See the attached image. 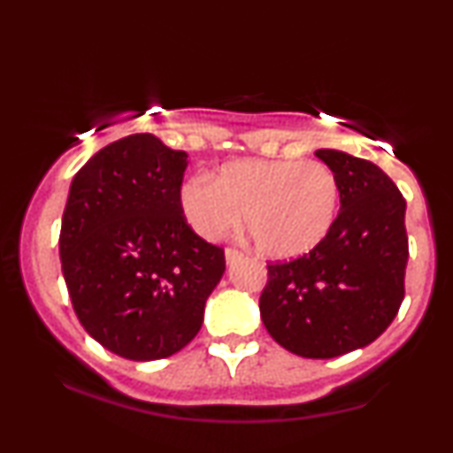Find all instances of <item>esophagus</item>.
<instances>
[{
	"instance_id": "1",
	"label": "esophagus",
	"mask_w": 453,
	"mask_h": 453,
	"mask_svg": "<svg viewBox=\"0 0 453 453\" xmlns=\"http://www.w3.org/2000/svg\"><path fill=\"white\" fill-rule=\"evenodd\" d=\"M241 257H242V253L238 251V249H234V247H227V249H226V259H227V264L236 262V259H241Z\"/></svg>"
}]
</instances>
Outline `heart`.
Instances as JSON below:
<instances>
[{"instance_id":"1","label":"heart","mask_w":453,"mask_h":453,"mask_svg":"<svg viewBox=\"0 0 453 453\" xmlns=\"http://www.w3.org/2000/svg\"><path fill=\"white\" fill-rule=\"evenodd\" d=\"M187 226L206 241H219L242 221L257 251L289 259L315 249L339 215L341 187L324 161L241 159L180 187Z\"/></svg>"}]
</instances>
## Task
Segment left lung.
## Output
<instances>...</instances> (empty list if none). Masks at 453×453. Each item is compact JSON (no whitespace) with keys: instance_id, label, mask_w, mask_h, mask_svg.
I'll list each match as a JSON object with an SVG mask.
<instances>
[{"instance_id":"8db88e82","label":"left lung","mask_w":453,"mask_h":453,"mask_svg":"<svg viewBox=\"0 0 453 453\" xmlns=\"http://www.w3.org/2000/svg\"><path fill=\"white\" fill-rule=\"evenodd\" d=\"M341 187L327 236L304 256L268 264L259 313L274 341L303 357H336L386 332L404 298L409 238L403 194L379 165L319 149Z\"/></svg>"}]
</instances>
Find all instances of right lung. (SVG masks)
<instances>
[{
    "label": "right lung",
    "instance_id": "right-lung-1",
    "mask_svg": "<svg viewBox=\"0 0 453 453\" xmlns=\"http://www.w3.org/2000/svg\"><path fill=\"white\" fill-rule=\"evenodd\" d=\"M185 150L132 134L78 170L61 219V270L82 327L127 360H161L200 332L226 253L187 226Z\"/></svg>",
    "mask_w": 453,
    "mask_h": 453
}]
</instances>
